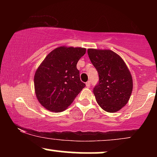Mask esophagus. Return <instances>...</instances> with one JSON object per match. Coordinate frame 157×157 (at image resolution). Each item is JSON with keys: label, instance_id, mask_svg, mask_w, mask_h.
I'll return each mask as SVG.
<instances>
[{"label": "esophagus", "instance_id": "1", "mask_svg": "<svg viewBox=\"0 0 157 157\" xmlns=\"http://www.w3.org/2000/svg\"><path fill=\"white\" fill-rule=\"evenodd\" d=\"M86 87L89 88L90 86H91V82H90V81H88V82L86 83Z\"/></svg>", "mask_w": 157, "mask_h": 157}]
</instances>
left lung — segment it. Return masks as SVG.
I'll use <instances>...</instances> for the list:
<instances>
[{
  "mask_svg": "<svg viewBox=\"0 0 157 157\" xmlns=\"http://www.w3.org/2000/svg\"><path fill=\"white\" fill-rule=\"evenodd\" d=\"M88 55L100 78L93 91L97 103L107 112L120 111L132 93L130 70L122 57L111 50L89 48Z\"/></svg>",
  "mask_w": 157,
  "mask_h": 157,
  "instance_id": "8db88e82",
  "label": "left lung"
}]
</instances>
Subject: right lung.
Returning a JSON list of instances; mask_svg holds the SVG:
<instances>
[{
	"label": "right lung",
	"instance_id": "obj_1",
	"mask_svg": "<svg viewBox=\"0 0 157 157\" xmlns=\"http://www.w3.org/2000/svg\"><path fill=\"white\" fill-rule=\"evenodd\" d=\"M86 48L59 46L45 57L34 77L35 92L43 107L63 111L86 86L80 79L77 63Z\"/></svg>",
	"mask_w": 157,
	"mask_h": 157
}]
</instances>
